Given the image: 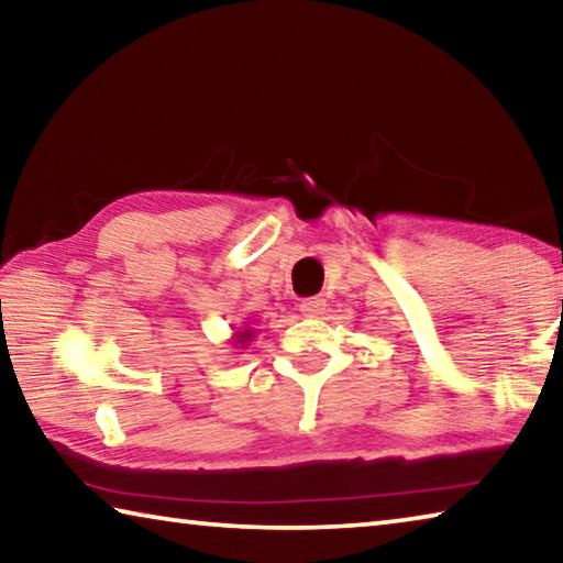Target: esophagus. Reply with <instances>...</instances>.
Instances as JSON below:
<instances>
[{
  "label": "esophagus",
  "instance_id": "34e87169",
  "mask_svg": "<svg viewBox=\"0 0 563 563\" xmlns=\"http://www.w3.org/2000/svg\"><path fill=\"white\" fill-rule=\"evenodd\" d=\"M325 298H320V295H316V298H305L300 302V312L305 318H318L322 310H325Z\"/></svg>",
  "mask_w": 563,
  "mask_h": 563
}]
</instances>
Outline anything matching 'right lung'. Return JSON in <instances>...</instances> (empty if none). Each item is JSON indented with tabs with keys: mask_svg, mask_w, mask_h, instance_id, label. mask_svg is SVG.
I'll list each match as a JSON object with an SVG mask.
<instances>
[{
	"mask_svg": "<svg viewBox=\"0 0 563 563\" xmlns=\"http://www.w3.org/2000/svg\"><path fill=\"white\" fill-rule=\"evenodd\" d=\"M253 338H255V330H253L251 325H243V328H238V330L233 332L231 342H233V345H238V347H245L247 342H251Z\"/></svg>",
	"mask_w": 563,
	"mask_h": 563,
	"instance_id": "add662e5",
	"label": "right lung"
}]
</instances>
